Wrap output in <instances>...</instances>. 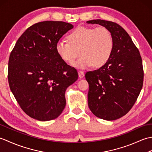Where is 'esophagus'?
Wrapping results in <instances>:
<instances>
[{
	"mask_svg": "<svg viewBox=\"0 0 152 152\" xmlns=\"http://www.w3.org/2000/svg\"><path fill=\"white\" fill-rule=\"evenodd\" d=\"M78 76L80 78H82L84 77L85 74H84V72H83V71L82 70H79L78 71Z\"/></svg>",
	"mask_w": 152,
	"mask_h": 152,
	"instance_id": "34e87169",
	"label": "esophagus"
}]
</instances>
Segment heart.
Returning <instances> with one entry per match:
<instances>
[{
	"label": "heart",
	"mask_w": 152,
	"mask_h": 152,
	"mask_svg": "<svg viewBox=\"0 0 152 152\" xmlns=\"http://www.w3.org/2000/svg\"><path fill=\"white\" fill-rule=\"evenodd\" d=\"M69 40L70 43L58 40L56 50L61 59L66 63L72 62L76 57V51L81 50L80 55L82 57L72 63V66L77 69L104 65L112 52L113 38L104 27H78L69 34Z\"/></svg>",
	"instance_id": "heart-1"
}]
</instances>
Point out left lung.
<instances>
[{"label":"left lung","mask_w":152,"mask_h":152,"mask_svg":"<svg viewBox=\"0 0 152 152\" xmlns=\"http://www.w3.org/2000/svg\"><path fill=\"white\" fill-rule=\"evenodd\" d=\"M87 23L108 28L113 38L110 57L99 69L86 74L88 106L96 117L112 121L127 114L143 86L142 61L129 35L116 23L94 19Z\"/></svg>","instance_id":"left-lung-1"}]
</instances>
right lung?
I'll list each match as a JSON object with an SVG mask.
<instances>
[{
    "label": "right lung",
    "mask_w": 152,
    "mask_h": 152,
    "mask_svg": "<svg viewBox=\"0 0 152 152\" xmlns=\"http://www.w3.org/2000/svg\"><path fill=\"white\" fill-rule=\"evenodd\" d=\"M73 27L63 21L37 23L22 34L12 51L10 88L21 108L32 118L51 120L65 107L66 89L78 74L58 56L56 45Z\"/></svg>",
    "instance_id": "right-lung-1"
}]
</instances>
